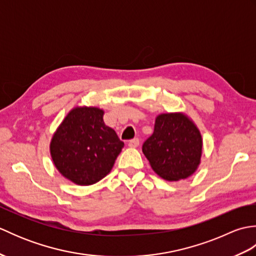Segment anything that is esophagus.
<instances>
[{"mask_svg": "<svg viewBox=\"0 0 256 256\" xmlns=\"http://www.w3.org/2000/svg\"><path fill=\"white\" fill-rule=\"evenodd\" d=\"M138 145H140V140L138 138H133L128 142L130 148H138Z\"/></svg>", "mask_w": 256, "mask_h": 256, "instance_id": "1", "label": "esophagus"}]
</instances>
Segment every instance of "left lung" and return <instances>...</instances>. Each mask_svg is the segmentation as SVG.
<instances>
[{
    "mask_svg": "<svg viewBox=\"0 0 256 256\" xmlns=\"http://www.w3.org/2000/svg\"><path fill=\"white\" fill-rule=\"evenodd\" d=\"M142 150L154 172L170 182L184 179L200 164L202 140L197 126L182 113L156 118L154 133Z\"/></svg>",
    "mask_w": 256,
    "mask_h": 256,
    "instance_id": "8db88e82",
    "label": "left lung"
}]
</instances>
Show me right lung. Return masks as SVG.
<instances>
[{
    "label": "right lung",
    "mask_w": 256,
    "mask_h": 256,
    "mask_svg": "<svg viewBox=\"0 0 256 256\" xmlns=\"http://www.w3.org/2000/svg\"><path fill=\"white\" fill-rule=\"evenodd\" d=\"M124 143L103 122L98 108H74L54 134L50 154L59 172L72 182L88 186L111 172Z\"/></svg>",
    "instance_id": "obj_1"
}]
</instances>
